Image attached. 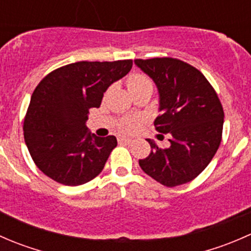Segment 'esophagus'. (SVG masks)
I'll return each instance as SVG.
<instances>
[{"label": "esophagus", "instance_id": "esophagus-1", "mask_svg": "<svg viewBox=\"0 0 251 251\" xmlns=\"http://www.w3.org/2000/svg\"><path fill=\"white\" fill-rule=\"evenodd\" d=\"M118 141H119V143H127V144L132 142V140H131V138L124 137V136H120V137L118 138Z\"/></svg>", "mask_w": 251, "mask_h": 251}]
</instances>
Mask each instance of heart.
Listing matches in <instances>:
<instances>
[{
	"instance_id": "b5f03b06",
	"label": "heart",
	"mask_w": 251,
	"mask_h": 251,
	"mask_svg": "<svg viewBox=\"0 0 251 251\" xmlns=\"http://www.w3.org/2000/svg\"><path fill=\"white\" fill-rule=\"evenodd\" d=\"M127 87L130 92H133V91L141 90V88L151 87V81L146 75L135 73L128 76ZM138 126H140V120L137 118H125L119 123V130L124 131V132H133L137 130Z\"/></svg>"
}]
</instances>
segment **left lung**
<instances>
[{"mask_svg":"<svg viewBox=\"0 0 251 251\" xmlns=\"http://www.w3.org/2000/svg\"><path fill=\"white\" fill-rule=\"evenodd\" d=\"M156 85L160 115L155 130L169 136V147L147 140L151 151L138 163L147 175L166 187L196 178L209 165L221 143L224 109L205 76L175 58L136 59ZM163 136V135H158Z\"/></svg>","mask_w":251,"mask_h":251,"instance_id":"left-lung-1","label":"left lung"}]
</instances>
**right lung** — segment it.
<instances>
[{
	"label": "right lung",
	"mask_w": 251,
	"mask_h": 251,
	"mask_svg": "<svg viewBox=\"0 0 251 251\" xmlns=\"http://www.w3.org/2000/svg\"><path fill=\"white\" fill-rule=\"evenodd\" d=\"M132 60L77 62L50 73L35 88L24 120V138L37 168L65 186L100 174L116 147L115 136L98 137L86 127L108 87L125 76Z\"/></svg>",
	"instance_id": "add662e5"
}]
</instances>
